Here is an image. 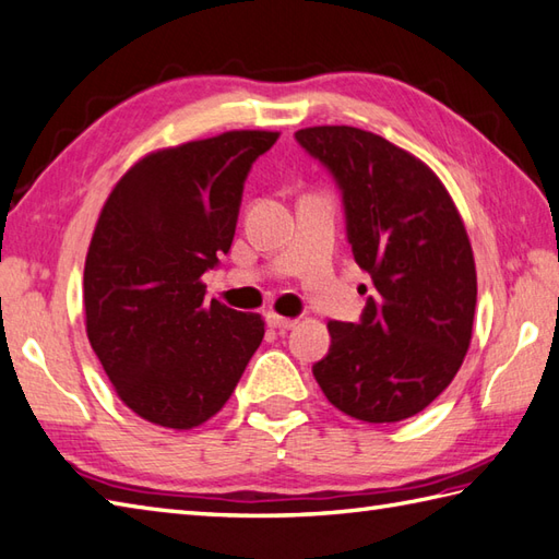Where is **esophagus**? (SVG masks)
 <instances>
[{
	"instance_id": "esophagus-1",
	"label": "esophagus",
	"mask_w": 559,
	"mask_h": 559,
	"mask_svg": "<svg viewBox=\"0 0 559 559\" xmlns=\"http://www.w3.org/2000/svg\"><path fill=\"white\" fill-rule=\"evenodd\" d=\"M266 324H269L271 329L288 331V329H293L295 324H298V319H290V317H281V314H276V312H269V314H266Z\"/></svg>"
}]
</instances>
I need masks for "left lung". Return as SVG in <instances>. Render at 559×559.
<instances>
[{
	"label": "left lung",
	"instance_id": "obj_1",
	"mask_svg": "<svg viewBox=\"0 0 559 559\" xmlns=\"http://www.w3.org/2000/svg\"><path fill=\"white\" fill-rule=\"evenodd\" d=\"M295 141L341 189L353 257L374 288L360 322H329L314 379L355 420H406L468 350L478 283L466 228L437 175L391 141L358 127L300 129Z\"/></svg>",
	"mask_w": 559,
	"mask_h": 559
}]
</instances>
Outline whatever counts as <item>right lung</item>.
<instances>
[{"label": "right lung", "mask_w": 559, "mask_h": 559, "mask_svg": "<svg viewBox=\"0 0 559 559\" xmlns=\"http://www.w3.org/2000/svg\"><path fill=\"white\" fill-rule=\"evenodd\" d=\"M278 132H225L156 151L105 201L83 269L86 331L141 418L189 430L216 415L264 338L259 314L206 302L230 252L242 189Z\"/></svg>", "instance_id": "1"}]
</instances>
